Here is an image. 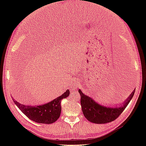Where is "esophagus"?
I'll list each match as a JSON object with an SVG mask.
<instances>
[{
    "label": "esophagus",
    "mask_w": 146,
    "mask_h": 146,
    "mask_svg": "<svg viewBox=\"0 0 146 146\" xmlns=\"http://www.w3.org/2000/svg\"><path fill=\"white\" fill-rule=\"evenodd\" d=\"M77 86H78V83H74V85H73V86L70 88V91H71L72 92H74V91L76 90Z\"/></svg>",
    "instance_id": "34e87169"
}]
</instances>
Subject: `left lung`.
I'll return each instance as SVG.
<instances>
[{"instance_id":"obj_1","label":"left lung","mask_w":146,"mask_h":146,"mask_svg":"<svg viewBox=\"0 0 146 146\" xmlns=\"http://www.w3.org/2000/svg\"><path fill=\"white\" fill-rule=\"evenodd\" d=\"M135 91L134 90L123 103L119 104V106L116 105V106L114 105V107H111L98 104L94 99L83 94V92L79 90L78 92L81 97L80 103L83 115L90 122L94 123H106L112 122L117 119L127 107L133 97Z\"/></svg>"}]
</instances>
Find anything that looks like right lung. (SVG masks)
<instances>
[{
	"mask_svg": "<svg viewBox=\"0 0 146 146\" xmlns=\"http://www.w3.org/2000/svg\"><path fill=\"white\" fill-rule=\"evenodd\" d=\"M69 94V90H67L62 95L49 102L35 106L22 104L14 99L13 100L21 111L30 120L37 123L50 124L59 118L61 111V100L67 98Z\"/></svg>",
	"mask_w": 146,
	"mask_h": 146,
	"instance_id": "1",
	"label": "right lung"
}]
</instances>
